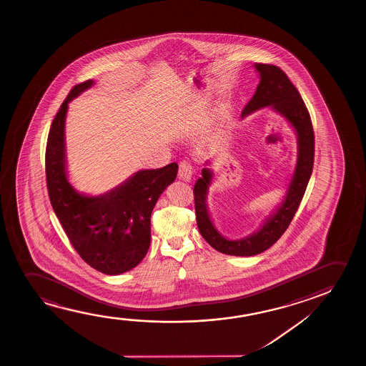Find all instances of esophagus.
<instances>
[{
  "mask_svg": "<svg viewBox=\"0 0 366 366\" xmlns=\"http://www.w3.org/2000/svg\"><path fill=\"white\" fill-rule=\"evenodd\" d=\"M192 165H191L189 161H181L180 167H179V179L182 181L189 182L192 179Z\"/></svg>",
  "mask_w": 366,
  "mask_h": 366,
  "instance_id": "obj_1",
  "label": "esophagus"
}]
</instances>
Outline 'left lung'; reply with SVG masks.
Instances as JSON below:
<instances>
[{
    "label": "left lung",
    "instance_id": "8db88e82",
    "mask_svg": "<svg viewBox=\"0 0 366 366\" xmlns=\"http://www.w3.org/2000/svg\"><path fill=\"white\" fill-rule=\"evenodd\" d=\"M254 67L260 76V84L256 87L255 95L242 111V119L264 107H270L271 110L285 117L297 136V160L280 205L264 221L259 230L239 240H230L221 235L211 220L207 210V194L214 180V171L209 167L202 169V176L194 186L196 222L202 237L215 250L226 255H257L280 239L300 205L314 165V130L309 111L299 91L277 66L255 64ZM205 165H209V161Z\"/></svg>",
    "mask_w": 366,
    "mask_h": 366
}]
</instances>
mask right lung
Listing matches in <instances>:
<instances>
[{"mask_svg": "<svg viewBox=\"0 0 366 366\" xmlns=\"http://www.w3.org/2000/svg\"><path fill=\"white\" fill-rule=\"evenodd\" d=\"M95 81L76 85L51 125L46 147V181L51 205L75 250L106 275L134 269L151 242V212L161 194L175 181L176 162L140 170L102 195L81 194L71 185L66 165L65 124L71 101Z\"/></svg>", "mask_w": 366, "mask_h": 366, "instance_id": "obj_1", "label": "right lung"}]
</instances>
